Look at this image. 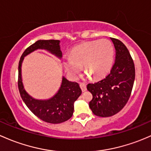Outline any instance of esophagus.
Segmentation results:
<instances>
[{
  "instance_id": "34e87169",
  "label": "esophagus",
  "mask_w": 151,
  "mask_h": 151,
  "mask_svg": "<svg viewBox=\"0 0 151 151\" xmlns=\"http://www.w3.org/2000/svg\"><path fill=\"white\" fill-rule=\"evenodd\" d=\"M80 86L81 89H82V92H85L87 90V88H86V85H85L84 83H82V82H80Z\"/></svg>"
}]
</instances>
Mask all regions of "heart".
Here are the masks:
<instances>
[{"mask_svg":"<svg viewBox=\"0 0 151 151\" xmlns=\"http://www.w3.org/2000/svg\"><path fill=\"white\" fill-rule=\"evenodd\" d=\"M114 56L112 55L110 49L106 46H102L98 49L96 58L92 62L91 69L96 79H101L106 75V72L111 69V65L113 64ZM78 69L73 68L71 69V77L74 79H77L79 77ZM87 76L90 77V74L87 73Z\"/></svg>","mask_w":151,"mask_h":151,"instance_id":"heart-1","label":"heart"}]
</instances>
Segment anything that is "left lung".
<instances>
[{"instance_id": "1", "label": "left lung", "mask_w": 151, "mask_h": 151, "mask_svg": "<svg viewBox=\"0 0 151 151\" xmlns=\"http://www.w3.org/2000/svg\"><path fill=\"white\" fill-rule=\"evenodd\" d=\"M116 50L111 69L104 80L89 84L87 88L93 94L90 107L99 116H108L121 111L127 103L134 85L135 71L132 59L124 44L110 37Z\"/></svg>"}]
</instances>
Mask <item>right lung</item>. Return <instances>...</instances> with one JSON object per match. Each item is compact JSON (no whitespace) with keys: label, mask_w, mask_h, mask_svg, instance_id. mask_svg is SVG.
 Here are the masks:
<instances>
[{"label":"right lung","mask_w":151,"mask_h":151,"mask_svg":"<svg viewBox=\"0 0 151 151\" xmlns=\"http://www.w3.org/2000/svg\"><path fill=\"white\" fill-rule=\"evenodd\" d=\"M62 42L59 40H38L29 45L22 53L19 62V89L22 98L32 108L33 114L44 122L59 124L67 121L72 116L74 103L82 93L77 82H69L63 76L61 88L58 93L47 100L40 101L30 97L24 90L22 81V67L25 57L37 50H46L61 59Z\"/></svg>","instance_id":"1"}]
</instances>
